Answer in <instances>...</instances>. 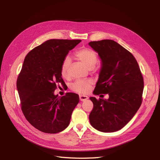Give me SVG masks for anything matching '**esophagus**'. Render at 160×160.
Instances as JSON below:
<instances>
[{
  "label": "esophagus",
  "mask_w": 160,
  "mask_h": 160,
  "mask_svg": "<svg viewBox=\"0 0 160 160\" xmlns=\"http://www.w3.org/2000/svg\"><path fill=\"white\" fill-rule=\"evenodd\" d=\"M88 99V97L86 95H80V101H84V100H86Z\"/></svg>",
  "instance_id": "1"
}]
</instances>
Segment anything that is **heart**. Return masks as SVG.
Instances as JSON below:
<instances>
[{
    "label": "heart",
    "mask_w": 160,
    "mask_h": 160,
    "mask_svg": "<svg viewBox=\"0 0 160 160\" xmlns=\"http://www.w3.org/2000/svg\"><path fill=\"white\" fill-rule=\"evenodd\" d=\"M75 56L89 69H92L95 67L97 56L93 50L89 48H84L78 50L75 53ZM71 64V58L66 56L63 58L61 65V74L62 77L66 78L68 76V69ZM93 81L91 80H77L71 85V89L79 93L86 94L89 91Z\"/></svg>",
    "instance_id": "obj_1"
}]
</instances>
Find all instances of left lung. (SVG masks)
I'll return each mask as SVG.
<instances>
[{
	"mask_svg": "<svg viewBox=\"0 0 160 160\" xmlns=\"http://www.w3.org/2000/svg\"><path fill=\"white\" fill-rule=\"evenodd\" d=\"M89 45L101 60L93 93L109 95L108 99L89 98L93 104L89 117L90 124L102 132L118 131L139 110L142 102L143 78L136 58L113 40L91 41Z\"/></svg>",
	"mask_w": 160,
	"mask_h": 160,
	"instance_id": "obj_1",
	"label": "left lung"
}]
</instances>
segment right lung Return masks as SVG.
<instances>
[{
  "mask_svg": "<svg viewBox=\"0 0 160 160\" xmlns=\"http://www.w3.org/2000/svg\"><path fill=\"white\" fill-rule=\"evenodd\" d=\"M81 40L50 39L32 49L24 58L17 80L21 110L36 129L56 133L68 127L71 114L79 102L78 95H54L57 84H64L61 65L69 50Z\"/></svg>",
  "mask_w": 160,
  "mask_h": 160,
  "instance_id": "1",
  "label": "right lung"
}]
</instances>
